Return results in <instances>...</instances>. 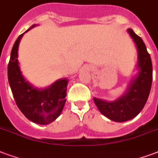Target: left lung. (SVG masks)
Here are the masks:
<instances>
[{"instance_id": "obj_1", "label": "left lung", "mask_w": 158, "mask_h": 158, "mask_svg": "<svg viewBox=\"0 0 158 158\" xmlns=\"http://www.w3.org/2000/svg\"><path fill=\"white\" fill-rule=\"evenodd\" d=\"M127 31L137 45L139 74L132 81L127 92L117 101L109 102L94 98L95 104L102 114L119 123L132 119L138 115L148 101L152 83V64L145 43L132 30L129 28Z\"/></svg>"}]
</instances>
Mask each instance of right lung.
Masks as SVG:
<instances>
[{"mask_svg":"<svg viewBox=\"0 0 158 158\" xmlns=\"http://www.w3.org/2000/svg\"><path fill=\"white\" fill-rule=\"evenodd\" d=\"M35 26L33 25L27 31ZM23 34L19 35L11 50L7 68L8 81L16 105L25 117L33 123L46 125L55 121L62 111L68 81L61 79L49 87L40 90L34 88L25 80L17 60L19 43Z\"/></svg>","mask_w":158,"mask_h":158,"instance_id":"add662e5","label":"right lung"}]
</instances>
